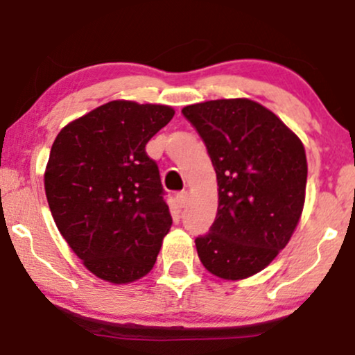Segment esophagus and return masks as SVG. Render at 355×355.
<instances>
[{
	"label": "esophagus",
	"mask_w": 355,
	"mask_h": 355,
	"mask_svg": "<svg viewBox=\"0 0 355 355\" xmlns=\"http://www.w3.org/2000/svg\"><path fill=\"white\" fill-rule=\"evenodd\" d=\"M190 200V193L189 191H180V193H177V203L180 209H183V207H187V203H189Z\"/></svg>",
	"instance_id": "1"
}]
</instances>
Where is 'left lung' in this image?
Returning a JSON list of instances; mask_svg holds the SVG:
<instances>
[{
    "instance_id": "8db88e82",
    "label": "left lung",
    "mask_w": 355,
    "mask_h": 355,
    "mask_svg": "<svg viewBox=\"0 0 355 355\" xmlns=\"http://www.w3.org/2000/svg\"><path fill=\"white\" fill-rule=\"evenodd\" d=\"M182 113L205 141L217 173V217L209 234L195 240L200 262L223 280L255 275L287 245L302 215V141L248 98L203 101Z\"/></svg>"
}]
</instances>
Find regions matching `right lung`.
Instances as JSON below:
<instances>
[{"instance_id":"add662e5","label":"right lung","mask_w":355,"mask_h":355,"mask_svg":"<svg viewBox=\"0 0 355 355\" xmlns=\"http://www.w3.org/2000/svg\"><path fill=\"white\" fill-rule=\"evenodd\" d=\"M166 105L113 100L64 126L44 170L60 234L101 280L130 284L152 270L172 215L145 146L172 120Z\"/></svg>"}]
</instances>
